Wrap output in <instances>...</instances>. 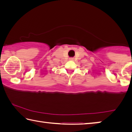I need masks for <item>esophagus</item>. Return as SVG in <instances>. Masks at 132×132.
<instances>
[{
    "mask_svg": "<svg viewBox=\"0 0 132 132\" xmlns=\"http://www.w3.org/2000/svg\"><path fill=\"white\" fill-rule=\"evenodd\" d=\"M70 60H73V58H71Z\"/></svg>",
    "mask_w": 132,
    "mask_h": 132,
    "instance_id": "34e87169",
    "label": "esophagus"
}]
</instances>
